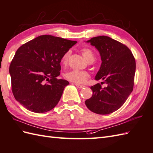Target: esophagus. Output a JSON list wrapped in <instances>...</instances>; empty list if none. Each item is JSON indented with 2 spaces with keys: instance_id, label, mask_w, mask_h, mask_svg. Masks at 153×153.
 I'll return each instance as SVG.
<instances>
[{
  "instance_id": "34e87169",
  "label": "esophagus",
  "mask_w": 153,
  "mask_h": 153,
  "mask_svg": "<svg viewBox=\"0 0 153 153\" xmlns=\"http://www.w3.org/2000/svg\"><path fill=\"white\" fill-rule=\"evenodd\" d=\"M75 85L78 88H80V89H82V88L85 87L84 85H81V84H75Z\"/></svg>"
}]
</instances>
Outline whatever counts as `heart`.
I'll list each match as a JSON object with an SVG mask.
<instances>
[{
  "label": "heart",
  "instance_id": "obj_1",
  "mask_svg": "<svg viewBox=\"0 0 153 153\" xmlns=\"http://www.w3.org/2000/svg\"><path fill=\"white\" fill-rule=\"evenodd\" d=\"M82 53L84 59L87 62L93 59L94 60L95 56L93 51L88 48H84L82 49ZM71 53V51L70 50L66 51L65 53L63 54L61 58V63L62 65H65L68 62L69 58ZM64 76L67 80H68L73 82L76 84H82L85 82L89 78V74L83 71H79V70H72L69 72L65 73Z\"/></svg>",
  "mask_w": 153,
  "mask_h": 153
}]
</instances>
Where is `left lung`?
Returning <instances> with one entry per match:
<instances>
[{"instance_id": "8db88e82", "label": "left lung", "mask_w": 153, "mask_h": 153, "mask_svg": "<svg viewBox=\"0 0 153 153\" xmlns=\"http://www.w3.org/2000/svg\"><path fill=\"white\" fill-rule=\"evenodd\" d=\"M86 42L97 48L102 61L95 79L104 80L107 86L90 87L93 95L85 104L93 112L109 114L121 108L133 90L135 59L127 47L110 37H95Z\"/></svg>"}]
</instances>
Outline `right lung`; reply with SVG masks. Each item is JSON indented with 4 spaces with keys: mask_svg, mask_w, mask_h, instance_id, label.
<instances>
[{
    "mask_svg": "<svg viewBox=\"0 0 153 153\" xmlns=\"http://www.w3.org/2000/svg\"><path fill=\"white\" fill-rule=\"evenodd\" d=\"M76 43L43 35L19 48L9 69L12 92L17 101L36 113L54 108L69 84L68 80L57 79L60 74L61 58Z\"/></svg>",
    "mask_w": 153,
    "mask_h": 153,
    "instance_id": "1",
    "label": "right lung"
}]
</instances>
